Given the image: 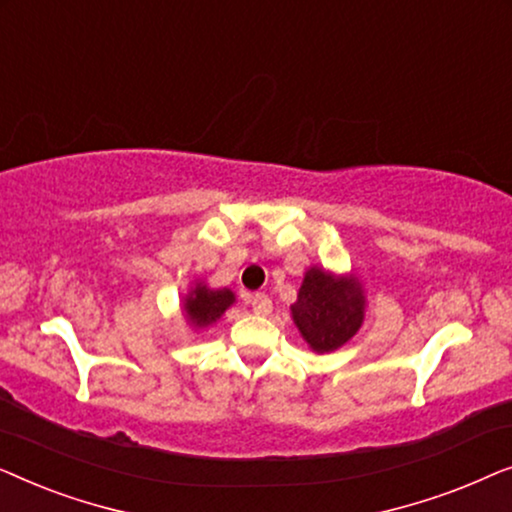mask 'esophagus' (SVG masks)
<instances>
[{
    "label": "esophagus",
    "mask_w": 512,
    "mask_h": 512,
    "mask_svg": "<svg viewBox=\"0 0 512 512\" xmlns=\"http://www.w3.org/2000/svg\"><path fill=\"white\" fill-rule=\"evenodd\" d=\"M251 310L265 317V314L272 312V300L265 293H256V296H251Z\"/></svg>",
    "instance_id": "obj_1"
}]
</instances>
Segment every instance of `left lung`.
<instances>
[{
  "instance_id": "8db88e82",
  "label": "left lung",
  "mask_w": 512,
  "mask_h": 512,
  "mask_svg": "<svg viewBox=\"0 0 512 512\" xmlns=\"http://www.w3.org/2000/svg\"><path fill=\"white\" fill-rule=\"evenodd\" d=\"M293 321L314 352H333L354 338L363 321V293L352 277H333L324 270H307L291 305Z\"/></svg>"
}]
</instances>
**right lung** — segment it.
<instances>
[{
    "label": "right lung",
    "instance_id": "right-lung-1",
    "mask_svg": "<svg viewBox=\"0 0 512 512\" xmlns=\"http://www.w3.org/2000/svg\"><path fill=\"white\" fill-rule=\"evenodd\" d=\"M233 291L228 289H207V286L198 284L191 296L186 298V317L193 321L195 326H209L221 317L223 312L233 305Z\"/></svg>",
    "mask_w": 512,
    "mask_h": 512
}]
</instances>
